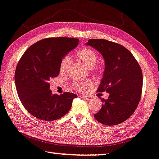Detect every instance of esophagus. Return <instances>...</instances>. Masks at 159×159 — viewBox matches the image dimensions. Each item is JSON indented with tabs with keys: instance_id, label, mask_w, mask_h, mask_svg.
<instances>
[{
	"instance_id": "34e87169",
	"label": "esophagus",
	"mask_w": 159,
	"mask_h": 159,
	"mask_svg": "<svg viewBox=\"0 0 159 159\" xmlns=\"http://www.w3.org/2000/svg\"><path fill=\"white\" fill-rule=\"evenodd\" d=\"M81 97L84 99H86V100H90V99H92V97L89 96V95H86V94L81 95Z\"/></svg>"
}]
</instances>
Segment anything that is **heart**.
<instances>
[{"instance_id":"b5f03b06","label":"heart","mask_w":159,"mask_h":159,"mask_svg":"<svg viewBox=\"0 0 159 159\" xmlns=\"http://www.w3.org/2000/svg\"><path fill=\"white\" fill-rule=\"evenodd\" d=\"M76 57L85 66L89 67L90 70L95 73H102L104 70L102 65H95L97 60H98V56L97 53L92 50V48H83V49L79 50L76 53ZM71 60L69 57H64L60 62V66H59V70H60V75H65L68 73L70 65ZM92 83L91 81H75L73 84V86L74 89L77 91L85 90L86 88L89 87Z\"/></svg>"}]
</instances>
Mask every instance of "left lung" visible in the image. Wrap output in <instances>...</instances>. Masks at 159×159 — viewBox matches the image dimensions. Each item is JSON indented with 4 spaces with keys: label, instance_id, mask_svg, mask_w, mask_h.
Here are the masks:
<instances>
[{
    "label": "left lung",
    "instance_id": "1",
    "mask_svg": "<svg viewBox=\"0 0 159 159\" xmlns=\"http://www.w3.org/2000/svg\"><path fill=\"white\" fill-rule=\"evenodd\" d=\"M92 46L103 56L105 72L97 92L109 93L100 98L102 106L94 118L107 126L125 121L139 105L143 89V73L139 63L127 48L105 39H89Z\"/></svg>",
    "mask_w": 159,
    "mask_h": 159
}]
</instances>
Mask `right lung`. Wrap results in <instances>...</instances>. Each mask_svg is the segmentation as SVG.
<instances>
[{
    "instance_id": "add662e5",
    "label": "right lung",
    "mask_w": 159,
    "mask_h": 159,
    "mask_svg": "<svg viewBox=\"0 0 159 159\" xmlns=\"http://www.w3.org/2000/svg\"><path fill=\"white\" fill-rule=\"evenodd\" d=\"M78 42V39L67 37L42 39L30 46L20 58L14 75L16 91L23 106L34 117L54 120L70 109L77 95L53 94L49 80L58 76L61 60Z\"/></svg>"
}]
</instances>
